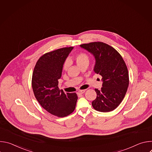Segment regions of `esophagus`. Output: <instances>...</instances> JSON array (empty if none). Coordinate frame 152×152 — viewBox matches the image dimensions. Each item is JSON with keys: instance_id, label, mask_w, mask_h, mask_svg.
Instances as JSON below:
<instances>
[{"instance_id": "1", "label": "esophagus", "mask_w": 152, "mask_h": 152, "mask_svg": "<svg viewBox=\"0 0 152 152\" xmlns=\"http://www.w3.org/2000/svg\"><path fill=\"white\" fill-rule=\"evenodd\" d=\"M85 92V90H80V91H79L77 92V94H83Z\"/></svg>"}]
</instances>
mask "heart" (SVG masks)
Instances as JSON below:
<instances>
[{
	"label": "heart",
	"instance_id": "b5f03b06",
	"mask_svg": "<svg viewBox=\"0 0 152 152\" xmlns=\"http://www.w3.org/2000/svg\"><path fill=\"white\" fill-rule=\"evenodd\" d=\"M75 60L76 62L77 63V64L79 66H81V65L85 64V63H88L89 61V58L88 55L85 54V53H77L76 56H75ZM69 61H66L65 62L64 64V66H63V69L64 70H66L68 69L69 67Z\"/></svg>",
	"mask_w": 152,
	"mask_h": 152
}]
</instances>
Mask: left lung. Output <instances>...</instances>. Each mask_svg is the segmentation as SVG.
<instances>
[{
	"label": "left lung",
	"mask_w": 152,
	"mask_h": 152,
	"mask_svg": "<svg viewBox=\"0 0 152 152\" xmlns=\"http://www.w3.org/2000/svg\"><path fill=\"white\" fill-rule=\"evenodd\" d=\"M95 59L94 72L102 76V87L95 89L96 99L92 106L96 111L107 113L114 110L124 99L129 86L126 65L120 53L102 42L80 45Z\"/></svg>",
	"instance_id": "obj_1"
}]
</instances>
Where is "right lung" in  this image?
I'll list each match as a JSON object with an SVG mask.
<instances>
[{"mask_svg":"<svg viewBox=\"0 0 152 152\" xmlns=\"http://www.w3.org/2000/svg\"><path fill=\"white\" fill-rule=\"evenodd\" d=\"M64 48L47 53L39 58L35 66L32 86L35 98L48 112L58 117L72 114L76 107V93H65L58 88L63 65L73 50Z\"/></svg>","mask_w":152,"mask_h":152,"instance_id":"add662e5","label":"right lung"}]
</instances>
